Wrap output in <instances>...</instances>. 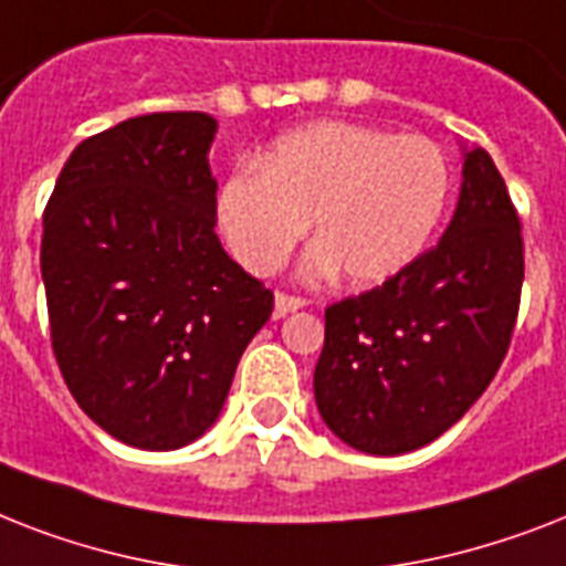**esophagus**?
<instances>
[{
  "label": "esophagus",
  "mask_w": 566,
  "mask_h": 566,
  "mask_svg": "<svg viewBox=\"0 0 566 566\" xmlns=\"http://www.w3.org/2000/svg\"><path fill=\"white\" fill-rule=\"evenodd\" d=\"M305 308V300L302 296H291V293H275V317H284V314H293V311Z\"/></svg>",
  "instance_id": "34e87169"
}]
</instances>
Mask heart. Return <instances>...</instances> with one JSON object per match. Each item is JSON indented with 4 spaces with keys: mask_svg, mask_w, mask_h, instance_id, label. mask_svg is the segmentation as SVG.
Returning a JSON list of instances; mask_svg holds the SVG:
<instances>
[{
    "mask_svg": "<svg viewBox=\"0 0 566 566\" xmlns=\"http://www.w3.org/2000/svg\"><path fill=\"white\" fill-rule=\"evenodd\" d=\"M452 170L429 137L317 119L282 135L261 170L234 172L217 213L231 252L252 273H275L314 222L308 279L346 270L355 287L402 275L429 249L449 205Z\"/></svg>",
    "mask_w": 566,
    "mask_h": 566,
    "instance_id": "obj_1",
    "label": "heart"
}]
</instances>
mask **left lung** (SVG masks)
Returning <instances> with one entry per match:
<instances>
[{
	"mask_svg": "<svg viewBox=\"0 0 566 566\" xmlns=\"http://www.w3.org/2000/svg\"><path fill=\"white\" fill-rule=\"evenodd\" d=\"M461 176L438 247L381 287L326 308L314 399L328 429L367 455L440 438L509 353L523 287L520 217L484 149H464Z\"/></svg>",
	"mask_w": 566,
	"mask_h": 566,
	"instance_id": "obj_1",
	"label": "left lung"
}]
</instances>
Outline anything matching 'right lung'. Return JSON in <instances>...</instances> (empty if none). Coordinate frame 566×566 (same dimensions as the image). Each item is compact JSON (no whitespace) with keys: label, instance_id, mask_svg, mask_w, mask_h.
<instances>
[{"label":"right lung","instance_id":"add662e5","mask_svg":"<svg viewBox=\"0 0 566 566\" xmlns=\"http://www.w3.org/2000/svg\"><path fill=\"white\" fill-rule=\"evenodd\" d=\"M213 135L202 111H170L87 137L43 213L57 367L78 408L128 447L167 452L202 438L273 314V293L213 231Z\"/></svg>","mask_w":566,"mask_h":566}]
</instances>
